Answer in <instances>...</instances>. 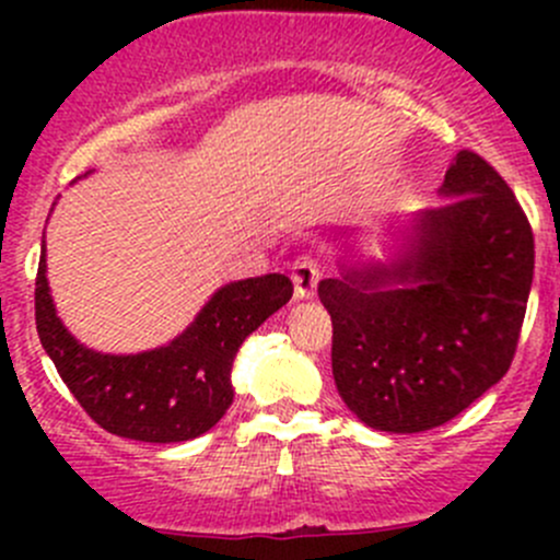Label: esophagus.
<instances>
[{
	"label": "esophagus",
	"mask_w": 560,
	"mask_h": 560,
	"mask_svg": "<svg viewBox=\"0 0 560 560\" xmlns=\"http://www.w3.org/2000/svg\"><path fill=\"white\" fill-rule=\"evenodd\" d=\"M322 273H319V265H316L314 257L303 254L292 262V284H295V298L298 301H308L314 298L316 284H319Z\"/></svg>",
	"instance_id": "1"
}]
</instances>
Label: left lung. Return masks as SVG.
<instances>
[{
	"label": "left lung",
	"instance_id": "left-lung-1",
	"mask_svg": "<svg viewBox=\"0 0 560 560\" xmlns=\"http://www.w3.org/2000/svg\"><path fill=\"white\" fill-rule=\"evenodd\" d=\"M444 206L387 228L385 257L349 248L319 281L332 380L374 431L444 425L510 371L534 281V233L506 180L460 151Z\"/></svg>",
	"mask_w": 560,
	"mask_h": 560
}]
</instances>
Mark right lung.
I'll use <instances>...</instances> for the list:
<instances>
[{
  "label": "right lung",
  "instance_id": "1",
  "mask_svg": "<svg viewBox=\"0 0 560 560\" xmlns=\"http://www.w3.org/2000/svg\"><path fill=\"white\" fill-rule=\"evenodd\" d=\"M290 298L292 281L281 273L230 281L173 341L135 354L97 352L78 341L56 314L43 235L37 336L65 385L100 428L135 442L175 444L202 436L222 420L235 395L233 363L241 343Z\"/></svg>",
  "mask_w": 560,
  "mask_h": 560
}]
</instances>
